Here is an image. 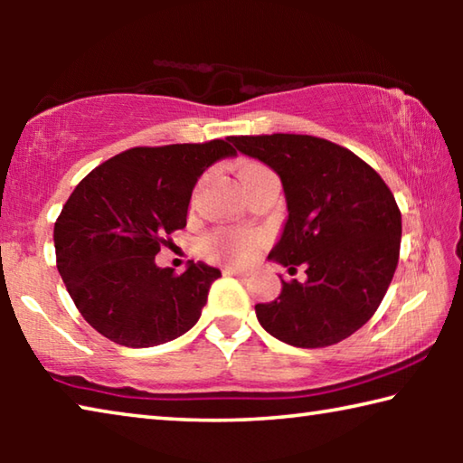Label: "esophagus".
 <instances>
[{"label":"esophagus","mask_w":463,"mask_h":463,"mask_svg":"<svg viewBox=\"0 0 463 463\" xmlns=\"http://www.w3.org/2000/svg\"><path fill=\"white\" fill-rule=\"evenodd\" d=\"M249 269H241V268H224V276H241V278H245V276H249Z\"/></svg>","instance_id":"esophagus-1"}]
</instances>
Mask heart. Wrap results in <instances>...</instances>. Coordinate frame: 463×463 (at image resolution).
Instances as JSON below:
<instances>
[{"mask_svg": "<svg viewBox=\"0 0 463 463\" xmlns=\"http://www.w3.org/2000/svg\"><path fill=\"white\" fill-rule=\"evenodd\" d=\"M261 171H269L268 167L260 165V163H245L241 167L239 177L241 182L245 184L249 177H253ZM261 247V237L253 232H245V231H216L210 234L203 242V250H206L208 257L218 261H229V263H249L253 257L257 255V250Z\"/></svg>", "mask_w": 463, "mask_h": 463, "instance_id": "obj_1", "label": "heart"}]
</instances>
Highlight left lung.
Wrapping results in <instances>:
<instances>
[{
  "label": "left lung",
  "mask_w": 463,
  "mask_h": 463,
  "mask_svg": "<svg viewBox=\"0 0 463 463\" xmlns=\"http://www.w3.org/2000/svg\"><path fill=\"white\" fill-rule=\"evenodd\" d=\"M237 151L281 179L288 218L268 260L307 281H284L257 320L294 347L317 349L354 335L378 310L394 278L402 218L383 179L349 148L308 135L231 137Z\"/></svg>",
  "instance_id": "1"
}]
</instances>
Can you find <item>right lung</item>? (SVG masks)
Returning <instances> with one entry per match:
<instances>
[{"label":"right lung","mask_w":463,"mask_h":463,"mask_svg":"<svg viewBox=\"0 0 463 463\" xmlns=\"http://www.w3.org/2000/svg\"><path fill=\"white\" fill-rule=\"evenodd\" d=\"M231 140L135 146L83 177L54 222L57 268L81 317L124 347H155L198 323L221 269L190 261L182 276L155 255L184 229L200 175L234 156Z\"/></svg>","instance_id":"1"}]
</instances>
